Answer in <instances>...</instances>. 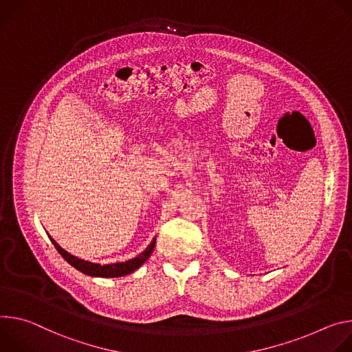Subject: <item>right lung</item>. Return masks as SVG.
Instances as JSON below:
<instances>
[{
  "label": "right lung",
  "mask_w": 352,
  "mask_h": 352,
  "mask_svg": "<svg viewBox=\"0 0 352 352\" xmlns=\"http://www.w3.org/2000/svg\"><path fill=\"white\" fill-rule=\"evenodd\" d=\"M50 241L53 242L54 248L57 249V252L63 256V258L71 264L72 267H75L78 271L84 272V274L87 276H91V277H102V278H114V277H124L127 274H130V272H134L137 268H140L148 258L149 256L152 254L153 252V248H155V242H156V238L152 239V242L149 243V246L142 252L140 253L137 257L131 258V260H127V261H123V263H113V264H98V263H91V261H87V260H82V258H78L72 254H69L68 252H65L61 246H58V243L52 238L49 236Z\"/></svg>",
  "instance_id": "1"
}]
</instances>
